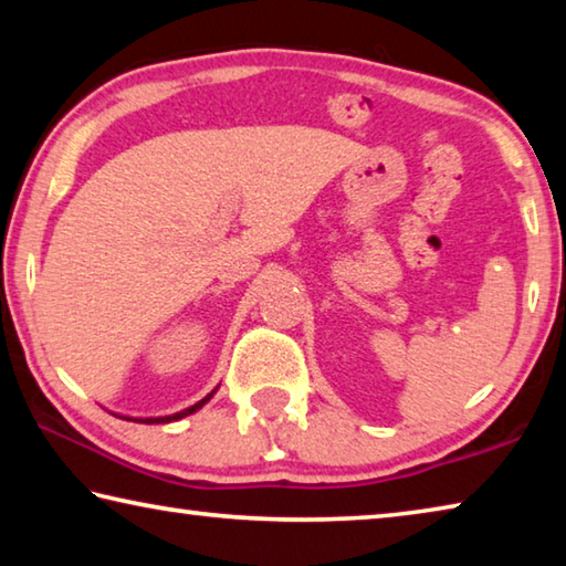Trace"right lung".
Returning a JSON list of instances; mask_svg holds the SVG:
<instances>
[{
    "label": "right lung",
    "mask_w": 566,
    "mask_h": 566,
    "mask_svg": "<svg viewBox=\"0 0 566 566\" xmlns=\"http://www.w3.org/2000/svg\"><path fill=\"white\" fill-rule=\"evenodd\" d=\"M214 395V391H212ZM212 395H207L202 401H197V405H191V407H187V409H181V411H177V415H171V417H149V419H134V421H142V424H165V421H175V419H181V417H189V415H195L197 409H202L209 399H212ZM129 419V417H127Z\"/></svg>",
    "instance_id": "1"
}]
</instances>
